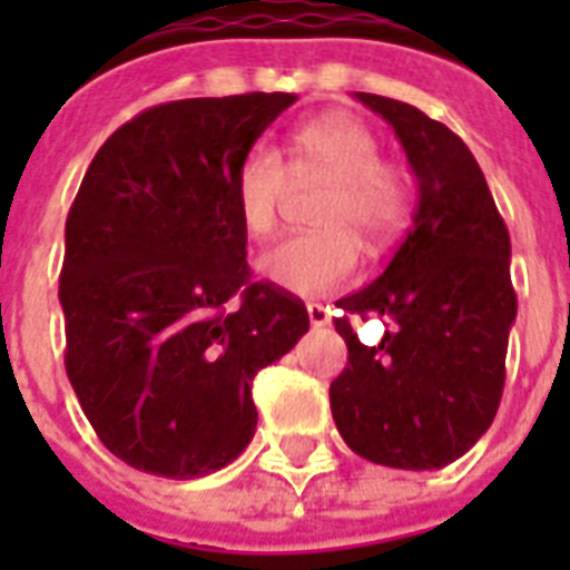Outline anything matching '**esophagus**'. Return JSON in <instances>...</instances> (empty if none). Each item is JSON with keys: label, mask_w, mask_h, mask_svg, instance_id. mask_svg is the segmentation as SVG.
Returning a JSON list of instances; mask_svg holds the SVG:
<instances>
[{"label": "esophagus", "mask_w": 570, "mask_h": 570, "mask_svg": "<svg viewBox=\"0 0 570 570\" xmlns=\"http://www.w3.org/2000/svg\"><path fill=\"white\" fill-rule=\"evenodd\" d=\"M307 316H311L313 328H322L331 322V311L325 304H307Z\"/></svg>", "instance_id": "1"}]
</instances>
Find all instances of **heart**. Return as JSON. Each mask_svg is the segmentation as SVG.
I'll list each match as a JSON object with an SVG mask.
<instances>
[{"mask_svg": "<svg viewBox=\"0 0 570 570\" xmlns=\"http://www.w3.org/2000/svg\"><path fill=\"white\" fill-rule=\"evenodd\" d=\"M311 180L328 183L313 215L322 230L277 242L257 263L266 281L304 298L346 284L361 259L356 242L366 254H381L411 215V186L399 168L381 163L379 136L364 120L328 115L295 129L289 163L268 145H254L242 156L233 197L245 233L254 239L268 236L289 183Z\"/></svg>", "mask_w": 570, "mask_h": 570, "instance_id": "obj_1", "label": "heart"}]
</instances>
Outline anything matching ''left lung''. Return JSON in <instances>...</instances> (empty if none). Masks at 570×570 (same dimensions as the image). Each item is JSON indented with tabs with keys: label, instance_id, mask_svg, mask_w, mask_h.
<instances>
[{
	"label": "left lung",
	"instance_id": "1",
	"mask_svg": "<svg viewBox=\"0 0 570 570\" xmlns=\"http://www.w3.org/2000/svg\"><path fill=\"white\" fill-rule=\"evenodd\" d=\"M387 120L416 177L414 224L373 284L340 298L348 346L331 414L348 450L399 470L461 459L494 423L518 316L512 242L468 145L407 102L355 94ZM379 312L391 331L364 347L348 315Z\"/></svg>",
	"mask_w": 570,
	"mask_h": 570
}]
</instances>
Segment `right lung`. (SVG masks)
<instances>
[{"mask_svg": "<svg viewBox=\"0 0 570 570\" xmlns=\"http://www.w3.org/2000/svg\"><path fill=\"white\" fill-rule=\"evenodd\" d=\"M295 94L195 97L115 129L65 224L67 379L102 446L154 476L230 464L250 381L307 334L302 298L250 281L233 180Z\"/></svg>", "mask_w": 570, "mask_h": 570, "instance_id": "1", "label": "right lung"}]
</instances>
